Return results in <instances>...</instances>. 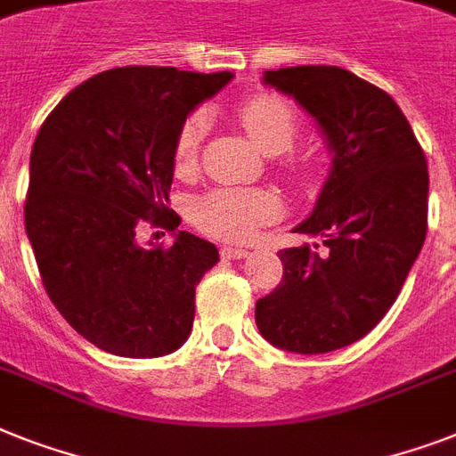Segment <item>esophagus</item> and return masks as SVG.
<instances>
[{"instance_id": "34e87169", "label": "esophagus", "mask_w": 456, "mask_h": 456, "mask_svg": "<svg viewBox=\"0 0 456 456\" xmlns=\"http://www.w3.org/2000/svg\"><path fill=\"white\" fill-rule=\"evenodd\" d=\"M220 255L224 260H243L248 257V248H239V246H222L220 248Z\"/></svg>"}]
</instances>
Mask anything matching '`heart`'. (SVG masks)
<instances>
[{
    "label": "heart",
    "instance_id": "obj_1",
    "mask_svg": "<svg viewBox=\"0 0 456 456\" xmlns=\"http://www.w3.org/2000/svg\"><path fill=\"white\" fill-rule=\"evenodd\" d=\"M239 119L253 142L266 154L290 150L297 138L299 124L295 110L276 95H257L239 107ZM208 131V114L203 110L191 112L183 121L175 138L173 161L177 173L194 168L199 150ZM281 203L276 194L266 190L220 187L199 196L191 203V220L201 232L224 240H246L260 224L279 216Z\"/></svg>",
    "mask_w": 456,
    "mask_h": 456
}]
</instances>
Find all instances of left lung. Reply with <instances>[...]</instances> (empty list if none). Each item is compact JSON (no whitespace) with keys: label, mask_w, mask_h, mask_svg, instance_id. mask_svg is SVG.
I'll list each match as a JSON object with an SVG mask.
<instances>
[{"label":"left lung","mask_w":456,"mask_h":456,"mask_svg":"<svg viewBox=\"0 0 456 456\" xmlns=\"http://www.w3.org/2000/svg\"><path fill=\"white\" fill-rule=\"evenodd\" d=\"M262 81L316 121L332 166L292 229L325 250H281L283 281L257 299L255 323L279 349L328 354L368 335L408 279L427 239V157L394 98L349 69L299 65Z\"/></svg>","instance_id":"8db88e82"}]
</instances>
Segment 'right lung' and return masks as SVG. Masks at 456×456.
Returning <instances> with one entry per match:
<instances>
[{
    "label": "right lung",
    "mask_w": 456,
    "mask_h": 456,
    "mask_svg": "<svg viewBox=\"0 0 456 456\" xmlns=\"http://www.w3.org/2000/svg\"><path fill=\"white\" fill-rule=\"evenodd\" d=\"M234 79L177 68L100 72L58 102L29 154L25 232L62 318L98 349L157 358L194 323L196 283L217 265L210 240L173 232L138 243L140 222L177 229L168 210L183 121Z\"/></svg>",
    "instance_id": "right-lung-1"
}]
</instances>
